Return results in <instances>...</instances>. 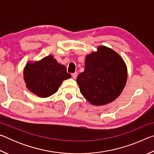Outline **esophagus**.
<instances>
[{"label": "esophagus", "instance_id": "obj_1", "mask_svg": "<svg viewBox=\"0 0 154 154\" xmlns=\"http://www.w3.org/2000/svg\"><path fill=\"white\" fill-rule=\"evenodd\" d=\"M77 75H78L77 72H74V73H72V74H71V76H72V77L73 78V79H76V78H77Z\"/></svg>", "mask_w": 154, "mask_h": 154}]
</instances>
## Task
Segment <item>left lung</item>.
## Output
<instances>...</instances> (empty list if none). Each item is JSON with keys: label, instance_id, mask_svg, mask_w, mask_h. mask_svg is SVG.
<instances>
[{"label": "left lung", "instance_id": "1", "mask_svg": "<svg viewBox=\"0 0 154 154\" xmlns=\"http://www.w3.org/2000/svg\"><path fill=\"white\" fill-rule=\"evenodd\" d=\"M127 69L123 60L113 49L105 46L86 56L84 72L78 75L80 92L94 105L113 101L123 91Z\"/></svg>", "mask_w": 154, "mask_h": 154}]
</instances>
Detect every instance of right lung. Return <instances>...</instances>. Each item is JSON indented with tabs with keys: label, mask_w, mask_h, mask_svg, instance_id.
I'll return each instance as SVG.
<instances>
[{
	"label": "right lung",
	"mask_w": 154,
	"mask_h": 154,
	"mask_svg": "<svg viewBox=\"0 0 154 154\" xmlns=\"http://www.w3.org/2000/svg\"><path fill=\"white\" fill-rule=\"evenodd\" d=\"M26 86L32 93L45 98L57 92L63 80L69 79L66 67L58 63L52 56L38 62L28 63L24 71Z\"/></svg>",
	"instance_id": "add662e5"
}]
</instances>
